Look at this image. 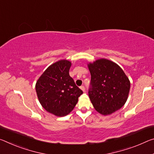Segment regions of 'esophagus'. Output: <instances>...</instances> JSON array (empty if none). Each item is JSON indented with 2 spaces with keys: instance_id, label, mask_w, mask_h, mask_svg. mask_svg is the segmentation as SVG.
Masks as SVG:
<instances>
[{
  "instance_id": "obj_1",
  "label": "esophagus",
  "mask_w": 154,
  "mask_h": 154,
  "mask_svg": "<svg viewBox=\"0 0 154 154\" xmlns=\"http://www.w3.org/2000/svg\"><path fill=\"white\" fill-rule=\"evenodd\" d=\"M80 88H81V90H82L83 91H85V87L84 86H80Z\"/></svg>"
}]
</instances>
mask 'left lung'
I'll return each instance as SVG.
<instances>
[{
	"label": "left lung",
	"instance_id": "8db88e82",
	"mask_svg": "<svg viewBox=\"0 0 154 154\" xmlns=\"http://www.w3.org/2000/svg\"><path fill=\"white\" fill-rule=\"evenodd\" d=\"M91 75L88 95L94 109L108 115L124 106L130 89V82L122 68L106 59L88 64Z\"/></svg>",
	"mask_w": 154,
	"mask_h": 154
}]
</instances>
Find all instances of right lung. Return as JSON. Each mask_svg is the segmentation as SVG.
<instances>
[{
  "instance_id": "obj_1",
  "label": "right lung",
  "mask_w": 154,
  "mask_h": 154,
  "mask_svg": "<svg viewBox=\"0 0 154 154\" xmlns=\"http://www.w3.org/2000/svg\"><path fill=\"white\" fill-rule=\"evenodd\" d=\"M71 62L62 60L49 66L35 84L38 98L46 111L57 116L71 112L83 91L69 75Z\"/></svg>"
}]
</instances>
